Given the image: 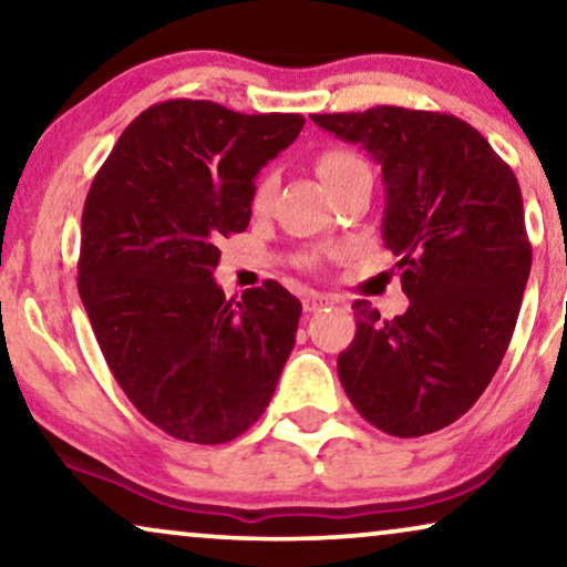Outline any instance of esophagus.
Segmentation results:
<instances>
[{
  "label": "esophagus",
  "mask_w": 567,
  "mask_h": 567,
  "mask_svg": "<svg viewBox=\"0 0 567 567\" xmlns=\"http://www.w3.org/2000/svg\"><path fill=\"white\" fill-rule=\"evenodd\" d=\"M332 305V299L328 293H317V291H309L305 299H301V307H305V312H317V309Z\"/></svg>",
  "instance_id": "esophagus-1"
}]
</instances>
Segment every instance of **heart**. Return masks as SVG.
I'll list each match as a JSON object with an SVG mask.
<instances>
[{"label":"heart","mask_w":567,"mask_h":567,"mask_svg":"<svg viewBox=\"0 0 567 567\" xmlns=\"http://www.w3.org/2000/svg\"><path fill=\"white\" fill-rule=\"evenodd\" d=\"M317 175L322 177V183L332 188V185L343 181V177L353 175L355 169H363V159L359 154L351 152V150H324L317 154ZM274 193H276V175H262L258 183H255V190H252V208L255 212H266L270 206V200H274Z\"/></svg>","instance_id":"1"}]
</instances>
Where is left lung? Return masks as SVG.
Segmentation results:
<instances>
[{"label": "left lung", "mask_w": 567, "mask_h": 567, "mask_svg": "<svg viewBox=\"0 0 567 567\" xmlns=\"http://www.w3.org/2000/svg\"><path fill=\"white\" fill-rule=\"evenodd\" d=\"M312 121L382 165V237L410 299L394 320L355 301L340 384L361 417L390 436L441 431L491 384L529 281L514 169L456 115L377 105Z\"/></svg>", "instance_id": "obj_1"}]
</instances>
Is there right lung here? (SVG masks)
I'll list each match as a JSON object with an SVG mask.
<instances>
[{
    "label": "right lung",
    "mask_w": 567,
    "mask_h": 567,
    "mask_svg": "<svg viewBox=\"0 0 567 567\" xmlns=\"http://www.w3.org/2000/svg\"><path fill=\"white\" fill-rule=\"evenodd\" d=\"M301 126L299 113L165 100L90 185L76 289L115 382L169 436L227 444L274 398L301 301L276 281L227 299L214 270L221 239L250 224L255 177Z\"/></svg>",
    "instance_id": "1"
}]
</instances>
